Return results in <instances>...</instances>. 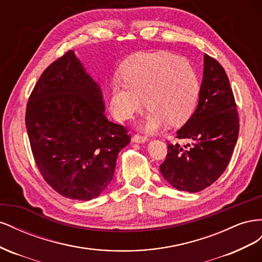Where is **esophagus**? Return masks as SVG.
<instances>
[{
    "label": "esophagus",
    "instance_id": "obj_1",
    "mask_svg": "<svg viewBox=\"0 0 262 262\" xmlns=\"http://www.w3.org/2000/svg\"><path fill=\"white\" fill-rule=\"evenodd\" d=\"M148 140L147 136H141V134H134L133 137V141L137 142V143H144Z\"/></svg>",
    "mask_w": 262,
    "mask_h": 262
}]
</instances>
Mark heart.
I'll return each instance as SVG.
<instances>
[{
    "instance_id": "heart-1",
    "label": "heart",
    "mask_w": 262,
    "mask_h": 262,
    "mask_svg": "<svg viewBox=\"0 0 262 262\" xmlns=\"http://www.w3.org/2000/svg\"><path fill=\"white\" fill-rule=\"evenodd\" d=\"M121 78L123 83L116 81L110 86V110L118 120H129L145 102L148 131L167 122H186L199 100L201 86L195 68L188 59L167 51L133 55L124 62Z\"/></svg>"
}]
</instances>
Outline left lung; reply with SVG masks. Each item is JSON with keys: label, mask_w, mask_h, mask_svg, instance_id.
<instances>
[{"label": "left lung", "mask_w": 262, "mask_h": 262, "mask_svg": "<svg viewBox=\"0 0 262 262\" xmlns=\"http://www.w3.org/2000/svg\"><path fill=\"white\" fill-rule=\"evenodd\" d=\"M239 132L231 84L219 61L204 54L203 80L194 114L177 131L185 144H167L160 166L164 178L181 191L199 192L223 173Z\"/></svg>", "instance_id": "left-lung-1"}]
</instances>
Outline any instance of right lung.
<instances>
[{"label": "right lung", "mask_w": 262, "mask_h": 262, "mask_svg": "<svg viewBox=\"0 0 262 262\" xmlns=\"http://www.w3.org/2000/svg\"><path fill=\"white\" fill-rule=\"evenodd\" d=\"M104 110L99 85L73 50L43 71L29 96L25 122L36 165L69 199L87 201L104 191L130 142L125 126L109 121Z\"/></svg>", "instance_id": "right-lung-1"}]
</instances>
